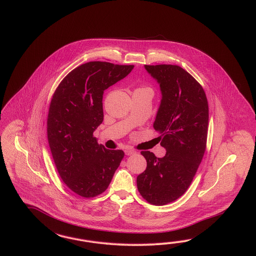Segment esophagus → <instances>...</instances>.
Returning <instances> with one entry per match:
<instances>
[{"instance_id":"esophagus-1","label":"esophagus","mask_w":256,"mask_h":256,"mask_svg":"<svg viewBox=\"0 0 256 256\" xmlns=\"http://www.w3.org/2000/svg\"><path fill=\"white\" fill-rule=\"evenodd\" d=\"M124 152H125L126 156H132V154H136V152H134V150H132V148H125Z\"/></svg>"}]
</instances>
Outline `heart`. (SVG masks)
<instances>
[{
	"mask_svg": "<svg viewBox=\"0 0 256 256\" xmlns=\"http://www.w3.org/2000/svg\"><path fill=\"white\" fill-rule=\"evenodd\" d=\"M142 90H147V88H142Z\"/></svg>",
	"mask_w": 256,
	"mask_h": 256,
	"instance_id": "b5f03b06",
	"label": "heart"
}]
</instances>
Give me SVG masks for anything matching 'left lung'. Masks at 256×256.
<instances>
[{"label":"left lung","mask_w":256,"mask_h":256,"mask_svg":"<svg viewBox=\"0 0 256 256\" xmlns=\"http://www.w3.org/2000/svg\"><path fill=\"white\" fill-rule=\"evenodd\" d=\"M160 86L161 100L154 128L161 134L165 156L146 150L144 172L136 178L141 196L154 206L180 198L190 188L206 152L208 102L194 77L176 65L144 66Z\"/></svg>","instance_id":"8db88e82"}]
</instances>
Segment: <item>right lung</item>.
<instances>
[{
  "label": "right lung",
  "mask_w": 256,
  "mask_h": 256,
  "mask_svg": "<svg viewBox=\"0 0 256 256\" xmlns=\"http://www.w3.org/2000/svg\"><path fill=\"white\" fill-rule=\"evenodd\" d=\"M132 65L93 61L72 70L50 104L47 134L58 174L70 190L92 198L106 191L124 156L98 144L93 132L104 120L102 96Z\"/></svg>",
  "instance_id": "1"
}]
</instances>
